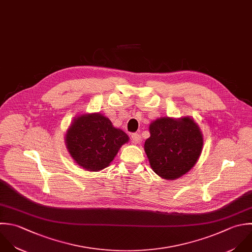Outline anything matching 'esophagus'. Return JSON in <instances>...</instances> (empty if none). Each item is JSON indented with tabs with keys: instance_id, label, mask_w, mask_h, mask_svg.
<instances>
[{
	"instance_id": "esophagus-1",
	"label": "esophagus",
	"mask_w": 252,
	"mask_h": 252,
	"mask_svg": "<svg viewBox=\"0 0 252 252\" xmlns=\"http://www.w3.org/2000/svg\"><path fill=\"white\" fill-rule=\"evenodd\" d=\"M140 135L138 133H132L131 134V140L133 143H139L140 142Z\"/></svg>"
}]
</instances>
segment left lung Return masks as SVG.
Listing matches in <instances>:
<instances>
[{
	"label": "left lung",
	"mask_w": 252,
	"mask_h": 252,
	"mask_svg": "<svg viewBox=\"0 0 252 252\" xmlns=\"http://www.w3.org/2000/svg\"><path fill=\"white\" fill-rule=\"evenodd\" d=\"M149 131L144 150L152 170L159 177L179 179L196 164L203 136L193 119L160 118L150 124Z\"/></svg>",
	"instance_id": "left-lung-1"
}]
</instances>
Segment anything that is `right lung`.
Returning <instances> with one entry per match:
<instances>
[{
    "mask_svg": "<svg viewBox=\"0 0 252 252\" xmlns=\"http://www.w3.org/2000/svg\"><path fill=\"white\" fill-rule=\"evenodd\" d=\"M128 139L125 131L116 128L99 113L78 116L65 133L70 156L77 165L90 172L107 168Z\"/></svg>",
    "mask_w": 252,
    "mask_h": 252,
    "instance_id": "add662e5",
    "label": "right lung"
}]
</instances>
